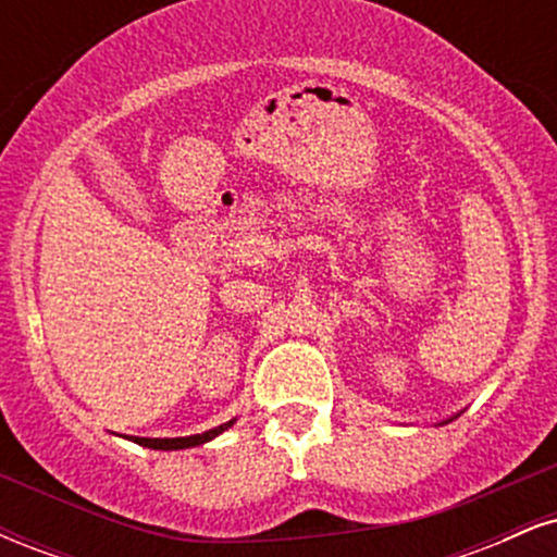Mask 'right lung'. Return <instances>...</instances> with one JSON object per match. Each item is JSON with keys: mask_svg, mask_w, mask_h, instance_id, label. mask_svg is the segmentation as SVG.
Masks as SVG:
<instances>
[{"mask_svg": "<svg viewBox=\"0 0 557 557\" xmlns=\"http://www.w3.org/2000/svg\"><path fill=\"white\" fill-rule=\"evenodd\" d=\"M227 426H233V421H227V424L216 426V430H209L203 434H190V437H175V440H151V437H136L138 445H146V447H154V450H183V447H194V445H201L207 443V440L216 437L220 432H225Z\"/></svg>", "mask_w": 557, "mask_h": 557, "instance_id": "right-lung-1", "label": "right lung"}]
</instances>
